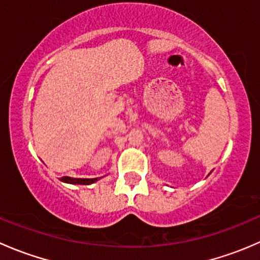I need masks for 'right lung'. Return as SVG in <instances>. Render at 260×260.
Masks as SVG:
<instances>
[{
    "instance_id": "add662e5",
    "label": "right lung",
    "mask_w": 260,
    "mask_h": 260,
    "mask_svg": "<svg viewBox=\"0 0 260 260\" xmlns=\"http://www.w3.org/2000/svg\"><path fill=\"white\" fill-rule=\"evenodd\" d=\"M99 180V177L96 179H73V177L69 176H64L60 179V181L67 183H73V185H90V183L96 182Z\"/></svg>"
}]
</instances>
